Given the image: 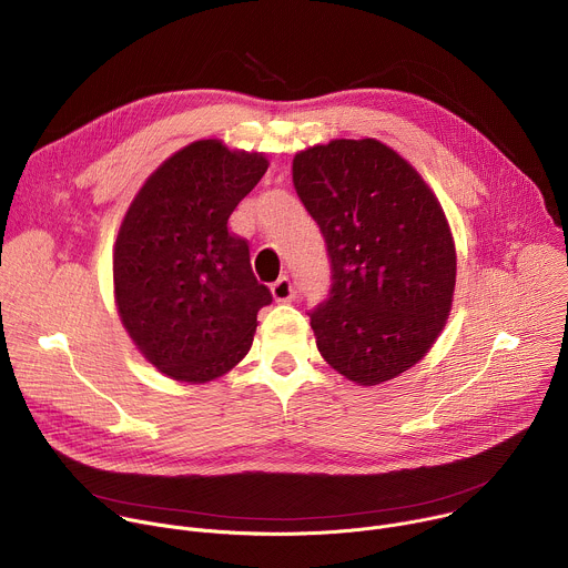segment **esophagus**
Here are the masks:
<instances>
[{"label": "esophagus", "mask_w": 568, "mask_h": 568, "mask_svg": "<svg viewBox=\"0 0 568 568\" xmlns=\"http://www.w3.org/2000/svg\"><path fill=\"white\" fill-rule=\"evenodd\" d=\"M272 296L281 303L285 301H292L294 298V285L287 276H281L276 283H272Z\"/></svg>", "instance_id": "esophagus-1"}]
</instances>
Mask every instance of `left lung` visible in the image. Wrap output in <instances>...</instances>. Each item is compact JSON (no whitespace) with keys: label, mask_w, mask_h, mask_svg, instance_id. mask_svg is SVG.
Wrapping results in <instances>:
<instances>
[{"label":"left lung","mask_w":568,"mask_h":568,"mask_svg":"<svg viewBox=\"0 0 568 568\" xmlns=\"http://www.w3.org/2000/svg\"><path fill=\"white\" fill-rule=\"evenodd\" d=\"M292 180L331 261L328 298L307 312L335 371L375 386L425 357L449 316L456 252L416 169L375 139H335L294 156Z\"/></svg>","instance_id":"8db88e82"}]
</instances>
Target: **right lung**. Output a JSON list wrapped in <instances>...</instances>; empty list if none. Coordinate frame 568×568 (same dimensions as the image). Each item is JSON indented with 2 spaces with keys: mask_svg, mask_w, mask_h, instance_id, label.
I'll list each match as a JSON object with an SVG mask.
<instances>
[{
  "mask_svg": "<svg viewBox=\"0 0 568 568\" xmlns=\"http://www.w3.org/2000/svg\"><path fill=\"white\" fill-rule=\"evenodd\" d=\"M261 152L195 141L169 156L130 204L114 245V294L143 357L180 382H211L252 348L272 292L229 215L267 171Z\"/></svg>",
  "mask_w": 568,
  "mask_h": 568,
  "instance_id": "obj_1",
  "label": "right lung"
}]
</instances>
